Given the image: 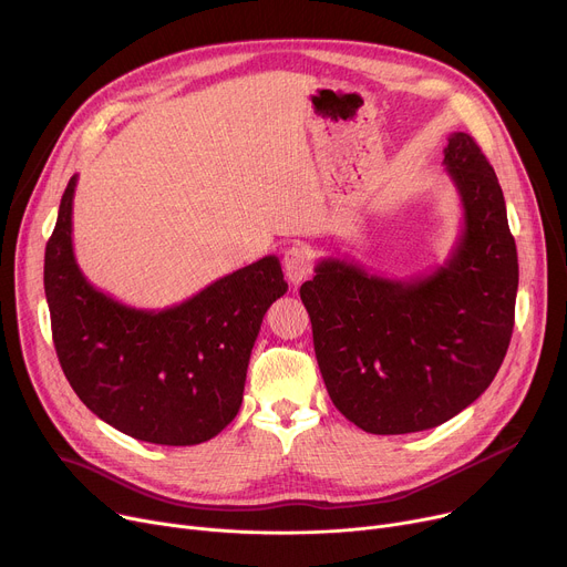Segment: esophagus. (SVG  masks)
<instances>
[{
    "mask_svg": "<svg viewBox=\"0 0 567 567\" xmlns=\"http://www.w3.org/2000/svg\"><path fill=\"white\" fill-rule=\"evenodd\" d=\"M284 272H286V279L297 286L301 284L308 272H310V255L308 249L303 245H290L288 249H284Z\"/></svg>",
    "mask_w": 567,
    "mask_h": 567,
    "instance_id": "esophagus-1",
    "label": "esophagus"
}]
</instances>
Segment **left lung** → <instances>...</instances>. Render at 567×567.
Wrapping results in <instances>:
<instances>
[{"instance_id": "obj_1", "label": "left lung", "mask_w": 567, "mask_h": 567, "mask_svg": "<svg viewBox=\"0 0 567 567\" xmlns=\"http://www.w3.org/2000/svg\"><path fill=\"white\" fill-rule=\"evenodd\" d=\"M464 209L444 266L414 279L322 259L299 295L333 405L371 434L436 427L491 385L507 355L518 255L495 171L466 133L444 148Z\"/></svg>"}]
</instances>
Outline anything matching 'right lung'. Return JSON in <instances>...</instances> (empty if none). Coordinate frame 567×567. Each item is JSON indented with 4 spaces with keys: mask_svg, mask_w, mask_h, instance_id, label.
<instances>
[{
    "mask_svg": "<svg viewBox=\"0 0 567 567\" xmlns=\"http://www.w3.org/2000/svg\"><path fill=\"white\" fill-rule=\"evenodd\" d=\"M79 175L44 251L53 344L79 399L118 432L196 446L231 423L266 310L288 284L277 257L245 266L177 306L144 310L96 290L72 245Z\"/></svg>",
    "mask_w": 567,
    "mask_h": 567,
    "instance_id": "add662e5",
    "label": "right lung"
}]
</instances>
